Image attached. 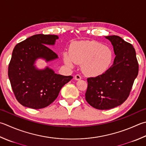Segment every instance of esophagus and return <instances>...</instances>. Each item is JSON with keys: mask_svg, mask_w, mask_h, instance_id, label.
<instances>
[{"mask_svg": "<svg viewBox=\"0 0 146 146\" xmlns=\"http://www.w3.org/2000/svg\"><path fill=\"white\" fill-rule=\"evenodd\" d=\"M74 79H75L77 81L80 80V79H81V76L79 75V74H76V75L74 76Z\"/></svg>", "mask_w": 146, "mask_h": 146, "instance_id": "34e87169", "label": "esophagus"}]
</instances>
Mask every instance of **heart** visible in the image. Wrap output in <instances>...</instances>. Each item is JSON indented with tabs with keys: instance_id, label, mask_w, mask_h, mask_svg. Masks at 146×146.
Listing matches in <instances>:
<instances>
[{
	"instance_id": "b5f03b06",
	"label": "heart",
	"mask_w": 146,
	"mask_h": 146,
	"mask_svg": "<svg viewBox=\"0 0 146 146\" xmlns=\"http://www.w3.org/2000/svg\"><path fill=\"white\" fill-rule=\"evenodd\" d=\"M112 49L96 41H79L73 44L69 53L64 54V62L72 67L81 64L82 72L87 76H100L109 69L113 60Z\"/></svg>"
}]
</instances>
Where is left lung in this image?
I'll return each mask as SVG.
<instances>
[{"label": "left lung", "mask_w": 146, "mask_h": 146, "mask_svg": "<svg viewBox=\"0 0 146 146\" xmlns=\"http://www.w3.org/2000/svg\"><path fill=\"white\" fill-rule=\"evenodd\" d=\"M111 42L116 55L113 64L105 73L87 79L85 98L100 110L121 105L128 98L139 72L135 50L131 44L117 35L105 37Z\"/></svg>", "instance_id": "1"}]
</instances>
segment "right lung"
<instances>
[{"instance_id": "1", "label": "right lung", "mask_w": 146, "mask_h": 146, "mask_svg": "<svg viewBox=\"0 0 146 146\" xmlns=\"http://www.w3.org/2000/svg\"><path fill=\"white\" fill-rule=\"evenodd\" d=\"M56 35L36 34L17 44L8 67V76L16 100L22 106L39 109L48 106L57 98L64 85L72 79L54 73L51 68L39 70L35 60L50 62L58 55L48 45H54Z\"/></svg>"}]
</instances>
